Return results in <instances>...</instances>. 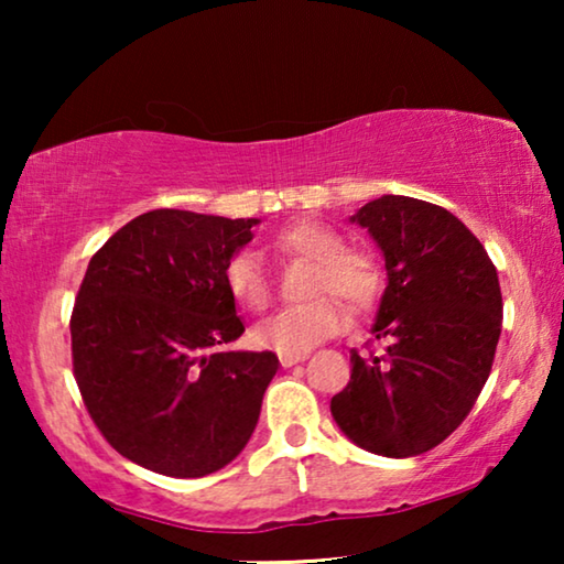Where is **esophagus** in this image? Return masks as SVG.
<instances>
[{"instance_id":"obj_1","label":"esophagus","mask_w":564,"mask_h":564,"mask_svg":"<svg viewBox=\"0 0 564 564\" xmlns=\"http://www.w3.org/2000/svg\"><path fill=\"white\" fill-rule=\"evenodd\" d=\"M307 354H280V365L282 367H295L297 361H305Z\"/></svg>"}]
</instances>
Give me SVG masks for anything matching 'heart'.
<instances>
[{"instance_id":"obj_1","label":"heart","mask_w":564,"mask_h":564,"mask_svg":"<svg viewBox=\"0 0 564 564\" xmlns=\"http://www.w3.org/2000/svg\"><path fill=\"white\" fill-rule=\"evenodd\" d=\"M274 249L290 253V257L313 261L307 292L321 297L288 307V311L261 321L253 328V341L264 346V349H274L280 354H305L313 346L338 334L349 321V315H346V307L336 297L328 295H338L357 311H365L377 300L382 280L375 259L367 257L365 251L344 249L341 236L318 220H297L282 228L274 236ZM223 280H226L230 297L246 311H264L269 300H272V284H269V276L257 253H234L228 259Z\"/></svg>"}]
</instances>
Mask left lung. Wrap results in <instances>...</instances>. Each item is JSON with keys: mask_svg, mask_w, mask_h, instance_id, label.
Masks as SVG:
<instances>
[{"mask_svg": "<svg viewBox=\"0 0 564 564\" xmlns=\"http://www.w3.org/2000/svg\"><path fill=\"white\" fill-rule=\"evenodd\" d=\"M351 223L384 257L372 334L388 349L367 359L351 351V380L330 413L361 449L415 457L442 444L485 388L503 323L498 272L465 223L423 199L382 195Z\"/></svg>", "mask_w": 564, "mask_h": 564, "instance_id": "obj_1", "label": "left lung"}]
</instances>
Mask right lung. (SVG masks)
Masks as SVG:
<instances>
[{
	"label": "right lung",
	"mask_w": 564,
	"mask_h": 564,
	"mask_svg": "<svg viewBox=\"0 0 564 564\" xmlns=\"http://www.w3.org/2000/svg\"><path fill=\"white\" fill-rule=\"evenodd\" d=\"M257 223L164 207L89 261L72 313L76 384L112 449L151 473H218L257 429L280 359L220 349L243 334L223 272Z\"/></svg>",
	"instance_id": "1"
}]
</instances>
